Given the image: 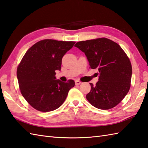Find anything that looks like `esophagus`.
I'll return each mask as SVG.
<instances>
[{
	"mask_svg": "<svg viewBox=\"0 0 148 148\" xmlns=\"http://www.w3.org/2000/svg\"><path fill=\"white\" fill-rule=\"evenodd\" d=\"M81 84V82L79 80H75V85H79Z\"/></svg>",
	"mask_w": 148,
	"mask_h": 148,
	"instance_id": "34e87169",
	"label": "esophagus"
}]
</instances>
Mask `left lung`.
<instances>
[{"label":"left lung","mask_w":148,"mask_h":148,"mask_svg":"<svg viewBox=\"0 0 148 148\" xmlns=\"http://www.w3.org/2000/svg\"><path fill=\"white\" fill-rule=\"evenodd\" d=\"M75 46L84 52L90 68L99 71V81L87 94L88 101L100 110H109L119 104L130 87L132 69L120 45L106 38L78 42Z\"/></svg>","instance_id":"8db88e82"}]
</instances>
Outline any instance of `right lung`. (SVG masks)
Returning a JSON list of instances; mask_svg holds the SVG:
<instances>
[{
    "label": "right lung",
    "mask_w": 148,
    "mask_h": 148,
    "mask_svg": "<svg viewBox=\"0 0 148 148\" xmlns=\"http://www.w3.org/2000/svg\"><path fill=\"white\" fill-rule=\"evenodd\" d=\"M75 42L40 40L29 48L17 69L22 96L38 111L48 112L60 108L68 92L74 87L73 80H56V70H61L63 56Z\"/></svg>",
    "instance_id": "right-lung-1"
}]
</instances>
